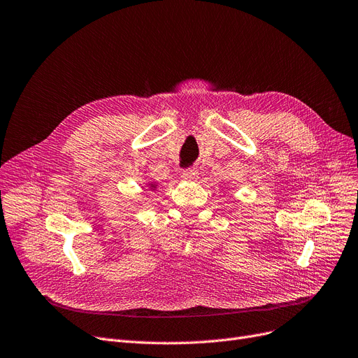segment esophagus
Returning a JSON list of instances; mask_svg holds the SVG:
<instances>
[{"instance_id":"34e87169","label":"esophagus","mask_w":358,"mask_h":358,"mask_svg":"<svg viewBox=\"0 0 358 358\" xmlns=\"http://www.w3.org/2000/svg\"><path fill=\"white\" fill-rule=\"evenodd\" d=\"M197 177H199V172H197L196 169H186V171H182V178H184V180L194 181V180H197Z\"/></svg>"}]
</instances>
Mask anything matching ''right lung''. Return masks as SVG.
<instances>
[{"mask_svg": "<svg viewBox=\"0 0 358 358\" xmlns=\"http://www.w3.org/2000/svg\"><path fill=\"white\" fill-rule=\"evenodd\" d=\"M149 186H150V189H152V190H153V189H156V184H155V182H150Z\"/></svg>", "mask_w": 358, "mask_h": 358, "instance_id": "obj_1", "label": "right lung"}]
</instances>
